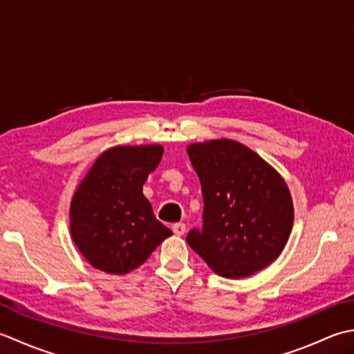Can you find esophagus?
<instances>
[{
  "mask_svg": "<svg viewBox=\"0 0 354 354\" xmlns=\"http://www.w3.org/2000/svg\"><path fill=\"white\" fill-rule=\"evenodd\" d=\"M185 230H186V226L183 223H176V225H172V232L176 235H183Z\"/></svg>",
  "mask_w": 354,
  "mask_h": 354,
  "instance_id": "esophagus-1",
  "label": "esophagus"
}]
</instances>
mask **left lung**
<instances>
[{
  "mask_svg": "<svg viewBox=\"0 0 354 354\" xmlns=\"http://www.w3.org/2000/svg\"><path fill=\"white\" fill-rule=\"evenodd\" d=\"M203 194V225L186 241L225 278L268 268L283 252L293 226L286 182L241 143L220 139L187 147Z\"/></svg>",
  "mask_w": 354,
  "mask_h": 354,
  "instance_id": "left-lung-1",
  "label": "left lung"
}]
</instances>
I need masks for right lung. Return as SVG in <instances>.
<instances>
[{
  "instance_id": "right-lung-1",
  "label": "right lung",
  "mask_w": 354,
  "mask_h": 354,
  "mask_svg": "<svg viewBox=\"0 0 354 354\" xmlns=\"http://www.w3.org/2000/svg\"><path fill=\"white\" fill-rule=\"evenodd\" d=\"M162 156L160 145L111 148L79 185L70 207V230L93 268L124 275L172 235L142 192Z\"/></svg>"
}]
</instances>
